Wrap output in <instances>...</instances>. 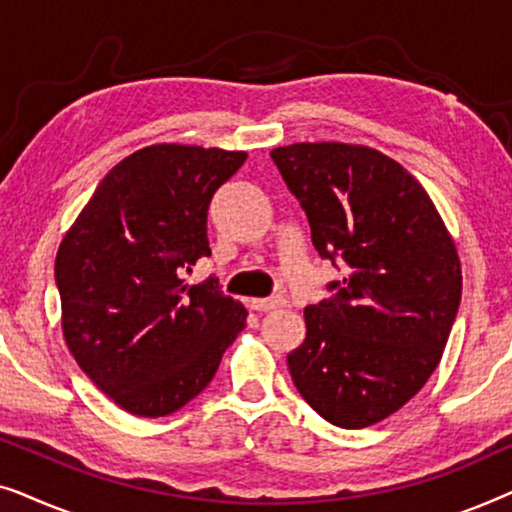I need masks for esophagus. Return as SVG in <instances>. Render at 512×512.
Returning <instances> with one entry per match:
<instances>
[{
  "instance_id": "34e87169",
  "label": "esophagus",
  "mask_w": 512,
  "mask_h": 512,
  "mask_svg": "<svg viewBox=\"0 0 512 512\" xmlns=\"http://www.w3.org/2000/svg\"><path fill=\"white\" fill-rule=\"evenodd\" d=\"M249 305H251V310H256V312H270V310H277V307H284L286 298H282V296L251 298Z\"/></svg>"
}]
</instances>
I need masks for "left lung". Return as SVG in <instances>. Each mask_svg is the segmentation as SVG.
I'll return each instance as SVG.
<instances>
[{
    "mask_svg": "<svg viewBox=\"0 0 512 512\" xmlns=\"http://www.w3.org/2000/svg\"><path fill=\"white\" fill-rule=\"evenodd\" d=\"M305 209L321 258L347 268L305 310L286 356L300 396L326 422L363 429L401 410L443 356L461 303V263L422 184L359 144L270 151Z\"/></svg>",
    "mask_w": 512,
    "mask_h": 512,
    "instance_id": "8db88e82",
    "label": "left lung"
}]
</instances>
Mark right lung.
Wrapping results in <instances>:
<instances>
[{"mask_svg":"<svg viewBox=\"0 0 512 512\" xmlns=\"http://www.w3.org/2000/svg\"><path fill=\"white\" fill-rule=\"evenodd\" d=\"M244 151L153 144L95 188L55 258L62 333L95 387L137 417H165L212 382L247 326L219 282L188 286L212 254L207 209Z\"/></svg>","mask_w":512,"mask_h":512,"instance_id":"obj_1","label":"right lung"}]
</instances>
